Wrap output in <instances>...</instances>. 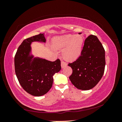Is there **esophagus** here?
Returning a JSON list of instances; mask_svg holds the SVG:
<instances>
[{
	"instance_id": "34e87169",
	"label": "esophagus",
	"mask_w": 122,
	"mask_h": 122,
	"mask_svg": "<svg viewBox=\"0 0 122 122\" xmlns=\"http://www.w3.org/2000/svg\"><path fill=\"white\" fill-rule=\"evenodd\" d=\"M67 63L65 62L61 61V66L62 68H63L66 67V66H67Z\"/></svg>"
}]
</instances>
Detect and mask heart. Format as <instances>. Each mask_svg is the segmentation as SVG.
I'll return each instance as SVG.
<instances>
[{"label": "heart", "instance_id": "b5f03b06", "mask_svg": "<svg viewBox=\"0 0 122 122\" xmlns=\"http://www.w3.org/2000/svg\"><path fill=\"white\" fill-rule=\"evenodd\" d=\"M84 44V39L81 35H65L53 38L51 47L54 49H64L62 56L66 61L73 62L81 56Z\"/></svg>", "mask_w": 122, "mask_h": 122}]
</instances>
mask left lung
<instances>
[{"label": "left lung", "instance_id": "obj_1", "mask_svg": "<svg viewBox=\"0 0 122 122\" xmlns=\"http://www.w3.org/2000/svg\"><path fill=\"white\" fill-rule=\"evenodd\" d=\"M68 66L73 69L69 79L76 88L83 90L94 88L102 77L106 66L105 50L97 37L88 36L81 56Z\"/></svg>", "mask_w": 122, "mask_h": 122}]
</instances>
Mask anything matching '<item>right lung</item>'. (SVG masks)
I'll use <instances>...</instances> for the list:
<instances>
[{
	"label": "right lung",
	"instance_id": "right-lung-1",
	"mask_svg": "<svg viewBox=\"0 0 122 122\" xmlns=\"http://www.w3.org/2000/svg\"><path fill=\"white\" fill-rule=\"evenodd\" d=\"M46 41L44 33L25 39L14 57L15 72L20 84L27 92L34 96L44 95L50 90L53 75L61 69L59 59L51 62L30 54L32 42Z\"/></svg>",
	"mask_w": 122,
	"mask_h": 122
}]
</instances>
